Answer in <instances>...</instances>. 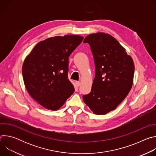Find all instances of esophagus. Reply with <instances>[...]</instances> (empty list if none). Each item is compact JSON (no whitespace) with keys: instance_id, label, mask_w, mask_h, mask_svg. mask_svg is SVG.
<instances>
[{"instance_id":"1","label":"esophagus","mask_w":156,"mask_h":156,"mask_svg":"<svg viewBox=\"0 0 156 156\" xmlns=\"http://www.w3.org/2000/svg\"><path fill=\"white\" fill-rule=\"evenodd\" d=\"M75 84H76V86H79L80 85V81H76Z\"/></svg>"}]
</instances>
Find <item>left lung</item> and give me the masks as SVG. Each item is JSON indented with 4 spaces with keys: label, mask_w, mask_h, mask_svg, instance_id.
Returning a JSON list of instances; mask_svg holds the SVG:
<instances>
[{
    "label": "left lung",
    "mask_w": 156,
    "mask_h": 156,
    "mask_svg": "<svg viewBox=\"0 0 156 156\" xmlns=\"http://www.w3.org/2000/svg\"><path fill=\"white\" fill-rule=\"evenodd\" d=\"M83 42L90 45L96 75L91 93L83 99L94 114L105 115L115 110L131 90L134 62L126 49L109 34H89Z\"/></svg>",
    "instance_id": "1"
}]
</instances>
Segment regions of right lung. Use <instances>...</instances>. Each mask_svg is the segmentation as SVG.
I'll use <instances>...</instances> for the list:
<instances>
[{
    "label": "right lung",
    "instance_id": "1",
    "mask_svg": "<svg viewBox=\"0 0 156 156\" xmlns=\"http://www.w3.org/2000/svg\"><path fill=\"white\" fill-rule=\"evenodd\" d=\"M84 37L65 35L38 42L22 66L26 89L31 98L48 110H58L74 93L67 76L69 57Z\"/></svg>",
    "mask_w": 156,
    "mask_h": 156
}]
</instances>
